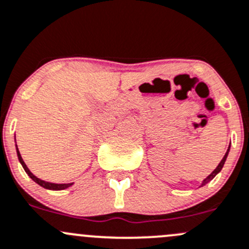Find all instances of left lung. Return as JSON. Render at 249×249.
Returning a JSON list of instances; mask_svg holds the SVG:
<instances>
[{"label":"left lung","mask_w":249,"mask_h":249,"mask_svg":"<svg viewBox=\"0 0 249 249\" xmlns=\"http://www.w3.org/2000/svg\"><path fill=\"white\" fill-rule=\"evenodd\" d=\"M229 150H230V145H229L228 150H227L226 155H224V156H223V159H222V161H221V162H219V164H218V166H217V167H216V169H214V171H213V173H211V174H210V175H209V177H206V178H205V179H204V180H203V181H201V185H200V187H201V186H204V185H206V184H208V182H210V181H211V180H213V178H214V177H216V175H217V174H218V173L222 171V168H223L224 163H226V160H227V158H228V154H229Z\"/></svg>","instance_id":"obj_1"}]
</instances>
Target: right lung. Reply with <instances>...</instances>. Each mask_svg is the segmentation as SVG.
I'll list each match as a JSON object with an SVG mask.
<instances>
[{"instance_id": "right-lung-1", "label": "right lung", "mask_w": 249, "mask_h": 249, "mask_svg": "<svg viewBox=\"0 0 249 249\" xmlns=\"http://www.w3.org/2000/svg\"><path fill=\"white\" fill-rule=\"evenodd\" d=\"M17 154H18V159H19V161H20L21 166L23 167V169H25V172L27 173V175H28V177H30L31 179L33 180V181L36 182V184H38L39 186H41V187L46 188V190H52V191H61V190H65V188H68V187H70V186H72V185H74V182H70V184H54V182L44 181V180L39 179V178H36V175L33 174V173L31 172L30 169H28V167L26 166V163H25V162H23L22 158H21V155H20V151H19V149H18V145H17Z\"/></svg>"}]
</instances>
